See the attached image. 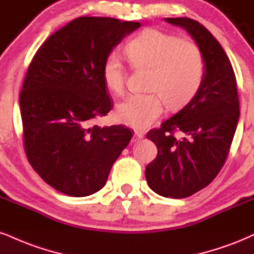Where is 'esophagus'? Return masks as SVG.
Wrapping results in <instances>:
<instances>
[{
	"mask_svg": "<svg viewBox=\"0 0 254 254\" xmlns=\"http://www.w3.org/2000/svg\"><path fill=\"white\" fill-rule=\"evenodd\" d=\"M143 137H144V133L140 132V131H135V133H133V142L142 139Z\"/></svg>",
	"mask_w": 254,
	"mask_h": 254,
	"instance_id": "34e87169",
	"label": "esophagus"
}]
</instances>
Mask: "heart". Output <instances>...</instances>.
I'll return each instance as SVG.
<instances>
[{
  "label": "heart",
  "instance_id": "1",
  "mask_svg": "<svg viewBox=\"0 0 254 254\" xmlns=\"http://www.w3.org/2000/svg\"><path fill=\"white\" fill-rule=\"evenodd\" d=\"M124 53L133 68L148 69L149 93L131 94L118 104L116 117L122 124L145 129L162 115L163 103L169 110L181 109L201 86L204 61L194 42L149 28L127 42ZM102 78L112 93L123 92L125 68L117 56L111 54L104 61Z\"/></svg>",
  "mask_w": 254,
  "mask_h": 254
}]
</instances>
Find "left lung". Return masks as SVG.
Listing matches in <instances>:
<instances>
[{"instance_id": "obj_1", "label": "left lung", "mask_w": 254, "mask_h": 254, "mask_svg": "<svg viewBox=\"0 0 254 254\" xmlns=\"http://www.w3.org/2000/svg\"><path fill=\"white\" fill-rule=\"evenodd\" d=\"M164 21L185 29L204 61L193 99L146 135L158 150L145 169L149 187L161 196L183 198L208 186L224 166L239 121V98L233 68L218 40L188 17Z\"/></svg>"}]
</instances>
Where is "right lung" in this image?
<instances>
[{"instance_id":"obj_1","label":"right lung","mask_w":254,"mask_h":254,"mask_svg":"<svg viewBox=\"0 0 254 254\" xmlns=\"http://www.w3.org/2000/svg\"><path fill=\"white\" fill-rule=\"evenodd\" d=\"M140 27L112 17L82 16L45 41L20 94L24 150L45 182L82 197L105 186L132 132L123 125L91 127L112 102L102 67L116 46Z\"/></svg>"}]
</instances>
